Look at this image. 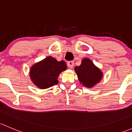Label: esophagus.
Segmentation results:
<instances>
[{"label": "esophagus", "mask_w": 132, "mask_h": 132, "mask_svg": "<svg viewBox=\"0 0 132 132\" xmlns=\"http://www.w3.org/2000/svg\"><path fill=\"white\" fill-rule=\"evenodd\" d=\"M74 62L73 61H69V62H67V66L68 67L70 68V69H72L74 66Z\"/></svg>", "instance_id": "obj_1"}]
</instances>
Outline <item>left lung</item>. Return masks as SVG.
<instances>
[{"label":"left lung","mask_w":132,"mask_h":132,"mask_svg":"<svg viewBox=\"0 0 132 132\" xmlns=\"http://www.w3.org/2000/svg\"><path fill=\"white\" fill-rule=\"evenodd\" d=\"M80 83L91 88L98 83L103 77V72L88 58H83L79 66L74 68Z\"/></svg>","instance_id":"8db88e82"}]
</instances>
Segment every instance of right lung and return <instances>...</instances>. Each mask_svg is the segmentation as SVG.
<instances>
[{"label": "right lung", "mask_w": 132, "mask_h": 132, "mask_svg": "<svg viewBox=\"0 0 132 132\" xmlns=\"http://www.w3.org/2000/svg\"><path fill=\"white\" fill-rule=\"evenodd\" d=\"M67 68L64 61L59 62L53 57L47 56L31 67L30 77L37 88L47 89L58 84V76Z\"/></svg>", "instance_id": "add662e5"}]
</instances>
